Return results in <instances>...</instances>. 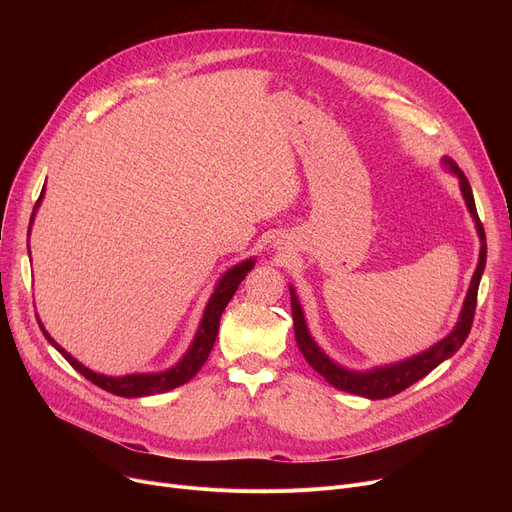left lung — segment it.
Wrapping results in <instances>:
<instances>
[{
  "label": "left lung",
  "mask_w": 512,
  "mask_h": 512,
  "mask_svg": "<svg viewBox=\"0 0 512 512\" xmlns=\"http://www.w3.org/2000/svg\"><path fill=\"white\" fill-rule=\"evenodd\" d=\"M444 164L448 166L450 172H454L461 180V193L465 197V203L473 215L475 220V228L477 234L481 238V251H479V263L477 270L473 274V280L469 284V292L467 299L459 317V324L454 326V330L440 340L438 344H434L432 348H427L425 353H419L417 357H411L407 361H400L394 365H384V367H375L371 371H351L344 369L338 363H334L321 348L315 344V340L311 338L307 324H305V315L299 303V297L294 294V288H290V307H292V321H294V336H297V344L301 348L303 357L307 359V363L319 373L324 375L328 380V384H332L338 390L351 392L357 396H365L371 400H380V398H388L394 396L402 390H407L409 386H413L415 382H419L421 378L436 369L444 359L452 357L459 348L463 346V342L467 340L471 326H473V315H475V307H477V288H479V280L483 270H486V257H488V247H486V232H483V224L479 222V215L475 209V199H473V191L471 184L467 180V176L459 170V166L454 164L452 159L444 157Z\"/></svg>",
  "instance_id": "1"
}]
</instances>
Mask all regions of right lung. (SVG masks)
Returning a JSON list of instances; mask_svg holds the SVG:
<instances>
[{
	"label": "right lung",
	"mask_w": 512,
	"mask_h": 512,
	"mask_svg": "<svg viewBox=\"0 0 512 512\" xmlns=\"http://www.w3.org/2000/svg\"><path fill=\"white\" fill-rule=\"evenodd\" d=\"M43 193H45V186H43V191H41V195H39V201H37V205H35V209H33L31 224H33V218H35V211H37V207H39V203H41V199H43ZM31 224H29V232H31ZM253 265H255V259H247V261H242V263L234 265L232 270H228V272L220 278L218 286H215V290H213V294H211V299H209V303H207V307H205L203 319H201L199 330H197V334H195V340H193L191 348H188L186 355H184L174 367H170L168 371H159V373H130V375H122V378H110V375L95 373V371H91L89 367H85L83 363H78L74 357H70V355L64 351V348L45 332L41 321H39V319H37V321H39V328H41V332L45 334V338H47L53 346L58 348L60 355H62L80 375H85V378H87L89 382H93L95 386L103 388L105 392H112V394L124 396V398H139V396L161 394V392H168V390H174V388L186 384L188 380H193L195 375H197V371L203 367V363L207 361V357H209V353H211L215 338H218L220 317H222L226 305L230 303V299L234 297V292H236L238 284H240L242 280H245V276L253 270Z\"/></svg>",
	"instance_id": "right-lung-1"
}]
</instances>
